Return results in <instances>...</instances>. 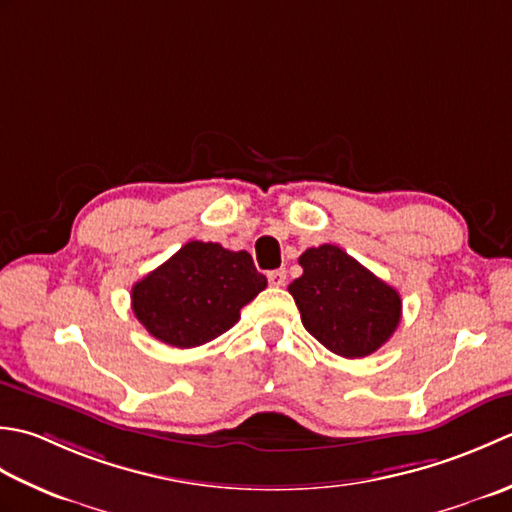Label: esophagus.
Wrapping results in <instances>:
<instances>
[{"label": "esophagus", "mask_w": 512, "mask_h": 512, "mask_svg": "<svg viewBox=\"0 0 512 512\" xmlns=\"http://www.w3.org/2000/svg\"><path fill=\"white\" fill-rule=\"evenodd\" d=\"M267 280H269V285H271V287H283V285H285V280H287L285 269H274V271H269V274H267Z\"/></svg>", "instance_id": "esophagus-1"}]
</instances>
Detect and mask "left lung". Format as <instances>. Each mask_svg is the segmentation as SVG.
Here are the masks:
<instances>
[{
	"mask_svg": "<svg viewBox=\"0 0 512 512\" xmlns=\"http://www.w3.org/2000/svg\"><path fill=\"white\" fill-rule=\"evenodd\" d=\"M298 263L302 276L289 285V294L296 300L302 325L322 347L342 358H364L398 329V289L340 247H311Z\"/></svg>",
	"mask_w": 512,
	"mask_h": 512,
	"instance_id": "left-lung-1",
	"label": "left lung"
}]
</instances>
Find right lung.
I'll list each match as a JSON object with an SVG mask.
<instances>
[{
    "instance_id": "add662e5",
    "label": "right lung",
    "mask_w": 512,
    "mask_h": 512,
    "mask_svg": "<svg viewBox=\"0 0 512 512\" xmlns=\"http://www.w3.org/2000/svg\"><path fill=\"white\" fill-rule=\"evenodd\" d=\"M267 287L247 252L190 241L132 287V311L156 340L190 349L221 336Z\"/></svg>"
}]
</instances>
